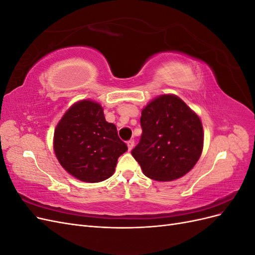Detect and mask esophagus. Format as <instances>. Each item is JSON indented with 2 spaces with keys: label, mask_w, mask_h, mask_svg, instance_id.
I'll return each instance as SVG.
<instances>
[{
  "label": "esophagus",
  "mask_w": 255,
  "mask_h": 255,
  "mask_svg": "<svg viewBox=\"0 0 255 255\" xmlns=\"http://www.w3.org/2000/svg\"><path fill=\"white\" fill-rule=\"evenodd\" d=\"M128 151H130L133 149V146H134V139H129L128 142Z\"/></svg>",
  "instance_id": "34e87169"
}]
</instances>
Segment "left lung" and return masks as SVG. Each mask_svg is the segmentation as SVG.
Listing matches in <instances>:
<instances>
[{
	"mask_svg": "<svg viewBox=\"0 0 255 255\" xmlns=\"http://www.w3.org/2000/svg\"><path fill=\"white\" fill-rule=\"evenodd\" d=\"M142 134L132 150L145 176L172 181L196 165L203 149L200 118L180 98H156L141 112Z\"/></svg>",
	"mask_w": 255,
	"mask_h": 255,
	"instance_id": "1",
	"label": "left lung"
}]
</instances>
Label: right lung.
Wrapping results in <instances>:
<instances>
[{
    "label": "right lung",
    "mask_w": 255,
    "mask_h": 255,
    "mask_svg": "<svg viewBox=\"0 0 255 255\" xmlns=\"http://www.w3.org/2000/svg\"><path fill=\"white\" fill-rule=\"evenodd\" d=\"M128 150L102 106L83 100L68 110L54 133V151L60 165L83 182H102L114 173Z\"/></svg>",
    "instance_id": "right-lung-1"
}]
</instances>
